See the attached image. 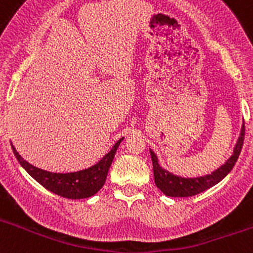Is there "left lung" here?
<instances>
[{
	"label": "left lung",
	"instance_id": "8db88e82",
	"mask_svg": "<svg viewBox=\"0 0 253 253\" xmlns=\"http://www.w3.org/2000/svg\"><path fill=\"white\" fill-rule=\"evenodd\" d=\"M243 140H245V124L242 125V129H241V135L238 138V142H237L236 148L233 151V156L222 167H219L218 169L211 172V175L194 178L180 177V176L172 175L169 171L163 169L158 165L157 156L154 154V152L151 151L152 163H153L154 182H156L158 189L165 195L172 196V198H189V196L198 195V194L203 193L205 190L210 189L211 186L218 184L219 181H222L231 172V169H233L237 160L240 157V153L242 151Z\"/></svg>",
	"mask_w": 253,
	"mask_h": 253
}]
</instances>
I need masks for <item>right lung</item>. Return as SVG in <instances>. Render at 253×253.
<instances>
[{"mask_svg":"<svg viewBox=\"0 0 253 253\" xmlns=\"http://www.w3.org/2000/svg\"><path fill=\"white\" fill-rule=\"evenodd\" d=\"M122 140L123 138L118 140L115 143V146L111 148V151L105 154L97 165L90 167V169H84V171L71 172V173H54V172L40 169L26 162L17 153L16 149L13 148V146L12 151L20 165L28 171L29 175L35 178L46 190L67 199H84L95 195L104 186L107 172H109L114 156L116 153V149L122 143Z\"/></svg>","mask_w":253,"mask_h":253,"instance_id":"right-lung-1","label":"right lung"}]
</instances>
